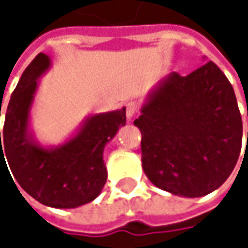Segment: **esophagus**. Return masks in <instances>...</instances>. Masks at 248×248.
Returning a JSON list of instances; mask_svg holds the SVG:
<instances>
[{
    "label": "esophagus",
    "mask_w": 248,
    "mask_h": 248,
    "mask_svg": "<svg viewBox=\"0 0 248 248\" xmlns=\"http://www.w3.org/2000/svg\"><path fill=\"white\" fill-rule=\"evenodd\" d=\"M138 110H139V105L136 102H129L126 105V118H127V121H130L138 113Z\"/></svg>",
    "instance_id": "34e87169"
}]
</instances>
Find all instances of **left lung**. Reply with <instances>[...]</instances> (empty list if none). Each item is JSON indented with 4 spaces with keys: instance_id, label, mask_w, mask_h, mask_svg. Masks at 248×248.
<instances>
[{
    "instance_id": "1",
    "label": "left lung",
    "mask_w": 248,
    "mask_h": 248,
    "mask_svg": "<svg viewBox=\"0 0 248 248\" xmlns=\"http://www.w3.org/2000/svg\"><path fill=\"white\" fill-rule=\"evenodd\" d=\"M133 124L142 133L146 176L175 195L213 192L238 161L241 115L231 83L213 62L188 76L173 72L161 80Z\"/></svg>"
}]
</instances>
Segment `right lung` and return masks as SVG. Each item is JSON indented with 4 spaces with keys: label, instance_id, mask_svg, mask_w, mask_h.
I'll use <instances>...</instances> for the list:
<instances>
[{
    "label": "right lung",
    "instance_id": "right-lung-1",
    "mask_svg": "<svg viewBox=\"0 0 248 248\" xmlns=\"http://www.w3.org/2000/svg\"><path fill=\"white\" fill-rule=\"evenodd\" d=\"M50 66V57L40 53L13 92L2 143L0 132V165L7 158L21 188L38 202L53 208H76L93 201L105 186L108 172L103 149L126 124V109L92 115L67 142L41 146L30 130V110L37 81Z\"/></svg>",
    "mask_w": 248,
    "mask_h": 248
}]
</instances>
